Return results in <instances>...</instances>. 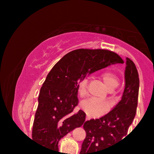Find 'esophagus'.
<instances>
[{"mask_svg": "<svg viewBox=\"0 0 154 154\" xmlns=\"http://www.w3.org/2000/svg\"><path fill=\"white\" fill-rule=\"evenodd\" d=\"M87 119H89V118H86V120H87Z\"/></svg>", "mask_w": 154, "mask_h": 154, "instance_id": "34e87169", "label": "esophagus"}]
</instances>
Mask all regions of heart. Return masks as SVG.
<instances>
[{"label":"heart","mask_w":154,"mask_h":154,"mask_svg":"<svg viewBox=\"0 0 154 154\" xmlns=\"http://www.w3.org/2000/svg\"><path fill=\"white\" fill-rule=\"evenodd\" d=\"M101 79L109 90H113L119 85V79L117 75L112 71H105L101 74ZM88 79H82L79 81L77 85V92L81 97L87 93ZM80 108L91 117H98L107 112L109 106L106 103L94 99L84 100L80 103Z\"/></svg>","instance_id":"b5f03b06"}]
</instances>
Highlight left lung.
I'll return each instance as SVG.
<instances>
[{
  "label": "left lung",
  "instance_id": "1",
  "mask_svg": "<svg viewBox=\"0 0 154 154\" xmlns=\"http://www.w3.org/2000/svg\"><path fill=\"white\" fill-rule=\"evenodd\" d=\"M126 59L125 89L122 99L106 115L85 122L83 128L86 137L79 154H102V151L128 136V129L137 112L140 79L135 64L129 58Z\"/></svg>",
  "mask_w": 154,
  "mask_h": 154
}]
</instances>
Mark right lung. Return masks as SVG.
I'll return each mask as SVG.
<instances>
[{
    "label": "right lung",
    "instance_id": "add662e5",
    "mask_svg": "<svg viewBox=\"0 0 154 154\" xmlns=\"http://www.w3.org/2000/svg\"><path fill=\"white\" fill-rule=\"evenodd\" d=\"M123 62L116 53L104 49L81 48L62 57L48 74L40 89L32 140L58 151L61 139L85 122L82 110L72 112L79 103V81L109 65Z\"/></svg>",
    "mask_w": 154,
    "mask_h": 154
}]
</instances>
